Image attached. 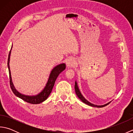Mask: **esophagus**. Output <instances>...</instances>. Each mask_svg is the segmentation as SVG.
Listing matches in <instances>:
<instances>
[{
  "label": "esophagus",
  "mask_w": 133,
  "mask_h": 133,
  "mask_svg": "<svg viewBox=\"0 0 133 133\" xmlns=\"http://www.w3.org/2000/svg\"><path fill=\"white\" fill-rule=\"evenodd\" d=\"M75 64V60L73 58H69L66 61V65L68 67H71Z\"/></svg>",
  "instance_id": "esophagus-1"
}]
</instances>
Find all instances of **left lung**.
Here are the masks:
<instances>
[{
  "label": "left lung",
  "mask_w": 133,
  "mask_h": 133,
  "mask_svg": "<svg viewBox=\"0 0 133 133\" xmlns=\"http://www.w3.org/2000/svg\"><path fill=\"white\" fill-rule=\"evenodd\" d=\"M75 92H76V94H77V95L78 96V97L83 102V103L87 104V105L89 106H92V107H104L106 106L107 105H108V104L111 102H110L107 103L105 104H103V105H101V106H99V105H96V104H92L91 103H90V102H89L87 100H86L85 98H84L83 96L82 95V94H81V92L80 91L79 89V87L78 86V83L77 82L75 81Z\"/></svg>",
  "instance_id": "1"
}]
</instances>
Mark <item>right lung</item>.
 <instances>
[{
	"instance_id": "right-lung-1",
	"label": "right lung",
	"mask_w": 133,
	"mask_h": 133,
	"mask_svg": "<svg viewBox=\"0 0 133 133\" xmlns=\"http://www.w3.org/2000/svg\"><path fill=\"white\" fill-rule=\"evenodd\" d=\"M12 47H11L10 51L9 52V55H8L7 66H8V71H9L10 86L12 92H14V94L16 96V97L22 99H23L25 102H27L28 103H30L31 104H39L43 102V101L47 99V98L49 97V96L50 95V93L51 92V91L54 86L56 78H57V77H58L59 74L61 73L63 71V70H65V69H66V64L64 63L59 64L57 65L56 66H55L54 68L52 70V71H51V73L50 74L49 79H48L47 82L46 84V86L44 87L43 90H42L41 92H39L38 94L36 95H32V96L22 94L21 93H20L18 90L16 89V88L13 84L12 78H11L9 63H10L11 52V50H12Z\"/></svg>"
}]
</instances>
